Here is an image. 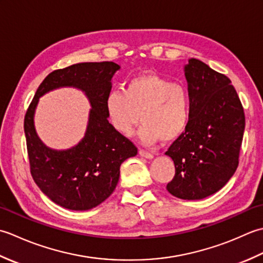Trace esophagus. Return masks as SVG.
I'll use <instances>...</instances> for the list:
<instances>
[{"label": "esophagus", "instance_id": "34e87169", "mask_svg": "<svg viewBox=\"0 0 263 263\" xmlns=\"http://www.w3.org/2000/svg\"><path fill=\"white\" fill-rule=\"evenodd\" d=\"M139 154H140V156H142V157H144V158H148V159L154 158V154L146 152V150H143V149L139 150Z\"/></svg>", "mask_w": 263, "mask_h": 263}]
</instances>
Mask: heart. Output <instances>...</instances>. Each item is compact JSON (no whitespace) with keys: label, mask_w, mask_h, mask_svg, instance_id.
I'll return each mask as SVG.
<instances>
[{"label":"heart","mask_w":263,"mask_h":263,"mask_svg":"<svg viewBox=\"0 0 263 263\" xmlns=\"http://www.w3.org/2000/svg\"><path fill=\"white\" fill-rule=\"evenodd\" d=\"M111 126L131 136L139 121V137L146 144L159 139L172 141L185 130L191 114V99L185 86L156 73H142L125 82L123 90H111L105 102Z\"/></svg>","instance_id":"heart-1"}]
</instances>
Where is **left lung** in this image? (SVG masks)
I'll return each mask as SVG.
<instances>
[{"label":"left lung","mask_w":263,"mask_h":263,"mask_svg":"<svg viewBox=\"0 0 263 263\" xmlns=\"http://www.w3.org/2000/svg\"><path fill=\"white\" fill-rule=\"evenodd\" d=\"M191 99L190 121L166 152L175 164L167 191L184 200L216 193L231 180L239 161L245 115L228 78L197 59L185 66Z\"/></svg>","instance_id":"8db88e82"}]
</instances>
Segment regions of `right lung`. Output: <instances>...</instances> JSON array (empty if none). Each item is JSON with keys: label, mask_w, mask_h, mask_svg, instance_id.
Instances as JSON below:
<instances>
[{"label": "right lung", "mask_w": 263, "mask_h": 263, "mask_svg": "<svg viewBox=\"0 0 263 263\" xmlns=\"http://www.w3.org/2000/svg\"><path fill=\"white\" fill-rule=\"evenodd\" d=\"M120 65L114 62L78 63L54 70L39 85L25 115V135L33 181L53 202L70 210H89L113 193L120 166L138 148L111 126L105 102L110 79ZM73 85L86 91L93 109L85 138L65 152L45 147L33 128L39 97L54 87Z\"/></svg>", "instance_id": "1"}]
</instances>
